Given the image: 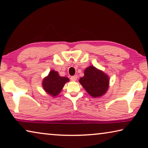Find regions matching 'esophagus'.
I'll use <instances>...</instances> for the list:
<instances>
[{
  "label": "esophagus",
  "instance_id": "esophagus-1",
  "mask_svg": "<svg viewBox=\"0 0 148 148\" xmlns=\"http://www.w3.org/2000/svg\"><path fill=\"white\" fill-rule=\"evenodd\" d=\"M77 76H71V79L72 80V81H76V80L77 79Z\"/></svg>",
  "mask_w": 148,
  "mask_h": 148
}]
</instances>
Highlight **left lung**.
<instances>
[{
	"mask_svg": "<svg viewBox=\"0 0 148 148\" xmlns=\"http://www.w3.org/2000/svg\"><path fill=\"white\" fill-rule=\"evenodd\" d=\"M109 77L101 70L93 66L85 69L84 76L80 77L79 82L91 97H101L106 93L109 87Z\"/></svg>",
	"mask_w": 148,
	"mask_h": 148,
	"instance_id": "left-lung-1",
	"label": "left lung"
}]
</instances>
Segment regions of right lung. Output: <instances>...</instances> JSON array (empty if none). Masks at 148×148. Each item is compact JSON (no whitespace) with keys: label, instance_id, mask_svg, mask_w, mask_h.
I'll list each match as a JSON object with an SVG mask.
<instances>
[{"label":"right lung","instance_id":"add662e5","mask_svg":"<svg viewBox=\"0 0 148 148\" xmlns=\"http://www.w3.org/2000/svg\"><path fill=\"white\" fill-rule=\"evenodd\" d=\"M68 82H69L68 77L60 76L57 71H51L48 76L44 78L42 87L47 93L52 97H56L59 95L64 84Z\"/></svg>","mask_w":148,"mask_h":148}]
</instances>
